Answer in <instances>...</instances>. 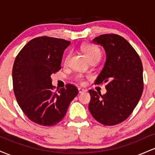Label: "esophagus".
Here are the masks:
<instances>
[{"instance_id":"1","label":"esophagus","mask_w":155,"mask_h":155,"mask_svg":"<svg viewBox=\"0 0 155 155\" xmlns=\"http://www.w3.org/2000/svg\"><path fill=\"white\" fill-rule=\"evenodd\" d=\"M78 90H79V93H83L84 92H86V90H84V89H83V88H81V87L78 88Z\"/></svg>"}]
</instances>
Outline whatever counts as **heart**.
<instances>
[{
	"label": "heart",
	"instance_id": "heart-1",
	"mask_svg": "<svg viewBox=\"0 0 155 155\" xmlns=\"http://www.w3.org/2000/svg\"><path fill=\"white\" fill-rule=\"evenodd\" d=\"M81 50L85 54V56L88 58L90 62L92 61H98L101 59V55H102V51L95 44H87L81 46ZM71 58V54H68L64 60V64H67L69 59ZM75 79L76 81L82 82L84 80V76L82 74H78L75 76Z\"/></svg>",
	"mask_w": 155,
	"mask_h": 155
}]
</instances>
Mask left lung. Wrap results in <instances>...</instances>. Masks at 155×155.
Here are the masks:
<instances>
[{"label":"left lung","mask_w":155,"mask_h":155,"mask_svg":"<svg viewBox=\"0 0 155 155\" xmlns=\"http://www.w3.org/2000/svg\"><path fill=\"white\" fill-rule=\"evenodd\" d=\"M93 43L101 44L106 51V63L95 84L107 83V92L102 95L101 92L89 90V110L100 123L115 125L127 119L141 97L143 65L138 53L120 35H101Z\"/></svg>","instance_id":"8db88e82"}]
</instances>
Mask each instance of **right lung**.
I'll list each match as a JSON object with an SVG mask.
<instances>
[{"label": "right lung", "instance_id": "add662e5", "mask_svg": "<svg viewBox=\"0 0 155 155\" xmlns=\"http://www.w3.org/2000/svg\"><path fill=\"white\" fill-rule=\"evenodd\" d=\"M70 41L48 36L30 41L16 57L12 69L14 92L19 107L29 120L53 126L66 114L78 95L77 87L68 84L53 92L51 75L61 68L64 50Z\"/></svg>", "mask_w": 155, "mask_h": 155}]
</instances>
